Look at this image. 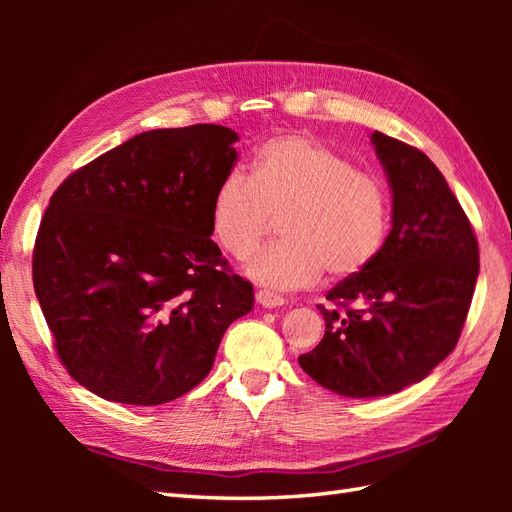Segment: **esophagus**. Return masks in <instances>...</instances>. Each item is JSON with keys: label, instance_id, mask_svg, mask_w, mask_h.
<instances>
[{"label": "esophagus", "instance_id": "1", "mask_svg": "<svg viewBox=\"0 0 512 512\" xmlns=\"http://www.w3.org/2000/svg\"><path fill=\"white\" fill-rule=\"evenodd\" d=\"M256 301H258L262 307H267V309L280 307V305L286 303L284 297H280V294H275V292H271V290H258V292H256Z\"/></svg>", "mask_w": 512, "mask_h": 512}]
</instances>
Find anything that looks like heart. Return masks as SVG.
<instances>
[{
    "mask_svg": "<svg viewBox=\"0 0 512 512\" xmlns=\"http://www.w3.org/2000/svg\"><path fill=\"white\" fill-rule=\"evenodd\" d=\"M282 218V241L256 252L245 273L271 290L312 286L363 273L391 226V198L380 177L354 168L331 147L303 134L275 136L241 170L218 183L211 232L224 252L245 260Z\"/></svg>",
    "mask_w": 512,
    "mask_h": 512,
    "instance_id": "heart-1",
    "label": "heart"
}]
</instances>
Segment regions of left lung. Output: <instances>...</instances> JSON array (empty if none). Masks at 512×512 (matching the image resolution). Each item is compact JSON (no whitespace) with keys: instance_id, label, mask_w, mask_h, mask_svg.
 I'll return each mask as SVG.
<instances>
[{"instance_id":"obj_1","label":"left lung","mask_w":512,"mask_h":512,"mask_svg":"<svg viewBox=\"0 0 512 512\" xmlns=\"http://www.w3.org/2000/svg\"><path fill=\"white\" fill-rule=\"evenodd\" d=\"M393 198L378 258L318 305L324 337L299 365L342 397L399 393L453 352L478 277V243L459 200L423 151L382 132L369 136Z\"/></svg>"}]
</instances>
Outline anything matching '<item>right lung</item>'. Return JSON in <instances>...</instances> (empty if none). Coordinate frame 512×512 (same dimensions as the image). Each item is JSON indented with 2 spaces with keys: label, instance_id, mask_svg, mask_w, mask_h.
Wrapping results in <instances>:
<instances>
[{
  "label": "right lung",
  "instance_id": "right-lung-1",
  "mask_svg": "<svg viewBox=\"0 0 512 512\" xmlns=\"http://www.w3.org/2000/svg\"><path fill=\"white\" fill-rule=\"evenodd\" d=\"M235 130H149L72 173L34 250V288L70 376L102 399L160 406L203 382L254 307L211 241Z\"/></svg>",
  "mask_w": 512,
  "mask_h": 512
}]
</instances>
